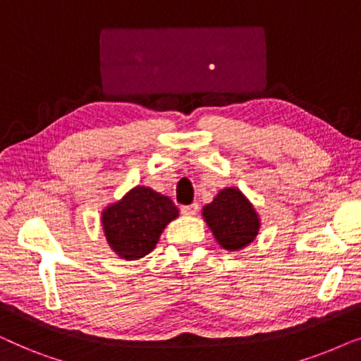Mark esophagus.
I'll use <instances>...</instances> for the list:
<instances>
[{"label": "esophagus", "mask_w": 361, "mask_h": 361, "mask_svg": "<svg viewBox=\"0 0 361 361\" xmlns=\"http://www.w3.org/2000/svg\"><path fill=\"white\" fill-rule=\"evenodd\" d=\"M182 215H195L199 212V204H190V205H184L180 207Z\"/></svg>", "instance_id": "esophagus-1"}]
</instances>
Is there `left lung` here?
I'll use <instances>...</instances> for the list:
<instances>
[{"label":"left lung","mask_w":361,"mask_h":361,"mask_svg":"<svg viewBox=\"0 0 361 361\" xmlns=\"http://www.w3.org/2000/svg\"><path fill=\"white\" fill-rule=\"evenodd\" d=\"M202 216L221 248L240 251L258 236L261 220L255 205L236 187H225L202 209Z\"/></svg>","instance_id":"left-lung-1"}]
</instances>
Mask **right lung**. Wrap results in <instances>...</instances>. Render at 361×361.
<instances>
[{"instance_id": "add662e5", "label": "right lung", "mask_w": 361, "mask_h": 361, "mask_svg": "<svg viewBox=\"0 0 361 361\" xmlns=\"http://www.w3.org/2000/svg\"><path fill=\"white\" fill-rule=\"evenodd\" d=\"M179 216L169 197L136 185L102 212V226L110 248L121 259L145 258L156 248L167 224Z\"/></svg>"}]
</instances>
